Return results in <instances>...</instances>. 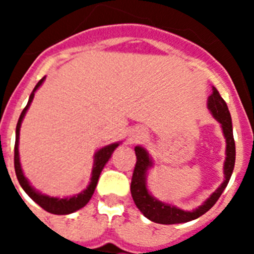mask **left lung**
<instances>
[{
  "instance_id": "left-lung-1",
  "label": "left lung",
  "mask_w": 254,
  "mask_h": 254,
  "mask_svg": "<svg viewBox=\"0 0 254 254\" xmlns=\"http://www.w3.org/2000/svg\"><path fill=\"white\" fill-rule=\"evenodd\" d=\"M207 107L215 120L221 125L223 133L226 140V158L225 163H224V177H225V179L214 193L211 194L205 202L198 206L196 210H182L177 206L161 202V201H159V199H156L149 193L146 187V174L147 170L152 167V160L143 147H134L137 161H136V165H134L131 181L132 198H133L138 210L143 214V216H146L147 219L154 221V223L170 225V224L187 223L190 220L202 216L205 212H207L216 203L219 197L223 193V190L228 186L235 164V142L234 137H233L232 117H230V112H229L225 100L220 96L219 91L215 87H212V94L208 96Z\"/></svg>"
}]
</instances>
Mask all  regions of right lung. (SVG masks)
Listing matches in <instances>:
<instances>
[{"label": "right lung", "instance_id": "add662e5", "mask_svg": "<svg viewBox=\"0 0 254 254\" xmlns=\"http://www.w3.org/2000/svg\"><path fill=\"white\" fill-rule=\"evenodd\" d=\"M43 77L35 85L34 90L29 96V102L26 104V107L22 109L21 114H20V118L17 121L16 125V140H15V155H13V164H15V173H16L17 181H19L20 186L22 187V190H25L28 196L30 197L34 202H37L38 205L42 208H44L46 211L51 212V214L56 215H67V214H72L75 211L80 210V208L84 207L89 201H90L91 196H93L94 190H95L96 185H98V179H99L100 173H102L103 168H104L105 164L108 163L109 158L112 156L114 150L120 146V143H111L108 146L102 147L100 150H98L94 156V165H93V172H91V179L89 186L86 187V190H84L81 193L75 194L72 197H66V198H58V197H51L47 196V194H42L40 192L35 190L34 188L31 187L30 183L28 182V179L25 178L24 173H22L21 165H20V158H19V136H20V126H21L22 120L25 117L26 111L30 107L31 102H33V98H34L35 91L38 90V87L43 84L44 81Z\"/></svg>", "mask_w": 254, "mask_h": 254}]
</instances>
